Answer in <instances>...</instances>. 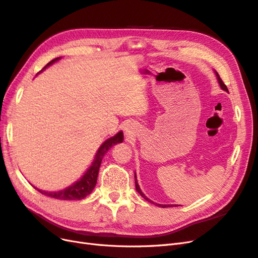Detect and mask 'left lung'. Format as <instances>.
I'll return each instance as SVG.
<instances>
[{
  "instance_id": "left-lung-1",
  "label": "left lung",
  "mask_w": 258,
  "mask_h": 258,
  "mask_svg": "<svg viewBox=\"0 0 258 258\" xmlns=\"http://www.w3.org/2000/svg\"><path fill=\"white\" fill-rule=\"evenodd\" d=\"M216 76H217V80H218V83H220V85H221V87H222V89H224V90H226V91H228V88H227V86H226L225 84H224V82L222 81V79L220 77V75H218V73L216 72ZM136 177V188H137V190H138V192L141 195V196L144 198V199H146V200H148L150 202H152L150 199L148 198H146V196L141 191V189H140V187H139V184H138V181H137V175L135 176ZM153 204V202H152ZM158 206H160V207H162V208H168V207H170V206H163V205H158Z\"/></svg>"
}]
</instances>
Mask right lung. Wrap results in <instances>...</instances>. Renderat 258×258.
<instances>
[{
	"label": "right lung",
	"instance_id": "right-lung-1",
	"mask_svg": "<svg viewBox=\"0 0 258 258\" xmlns=\"http://www.w3.org/2000/svg\"><path fill=\"white\" fill-rule=\"evenodd\" d=\"M58 59L59 58L51 60L49 63L46 64V67H48L49 64L53 63V62L57 61ZM46 67H44V69ZM122 140H123L122 131L118 132V134L114 136L113 138L106 140V141L100 146L99 151L95 157V160H93L90 168L86 171V173L83 175V177L80 179V181H77L72 186H70V187H68V188L59 190V191H45V190H40V189H37V190L41 194L45 195V196L60 199V200H81L85 197H87L88 195L93 190V188H95V186L97 184L99 168L101 165V161H102L103 156L113 145H115L117 143H121Z\"/></svg>",
	"mask_w": 258,
	"mask_h": 258
}]
</instances>
